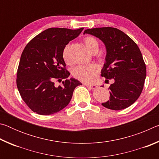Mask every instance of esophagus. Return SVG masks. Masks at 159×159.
I'll return each instance as SVG.
<instances>
[{"label":"esophagus","instance_id":"obj_1","mask_svg":"<svg viewBox=\"0 0 159 159\" xmlns=\"http://www.w3.org/2000/svg\"><path fill=\"white\" fill-rule=\"evenodd\" d=\"M84 85L85 86H87V87H90L91 89H95V88H98V86L95 85H90V84H88V83H84Z\"/></svg>","mask_w":159,"mask_h":159}]
</instances>
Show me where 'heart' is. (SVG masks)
Wrapping results in <instances>:
<instances>
[{"label":"heart","mask_w":159,"mask_h":159,"mask_svg":"<svg viewBox=\"0 0 159 159\" xmlns=\"http://www.w3.org/2000/svg\"><path fill=\"white\" fill-rule=\"evenodd\" d=\"M84 43L89 52L93 53L94 51H98L99 43L98 41L92 36H87L84 39ZM62 57L66 63L70 62L69 57V45H66L64 47L62 52ZM99 71V67L91 64V65L78 66L72 70V75L82 81L86 83L93 82L95 79L96 74Z\"/></svg>","instance_id":"1"}]
</instances>
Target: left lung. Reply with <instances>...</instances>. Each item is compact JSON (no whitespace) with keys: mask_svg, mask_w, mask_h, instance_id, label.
Here are the masks:
<instances>
[{"mask_svg":"<svg viewBox=\"0 0 159 159\" xmlns=\"http://www.w3.org/2000/svg\"><path fill=\"white\" fill-rule=\"evenodd\" d=\"M85 34L104 43L107 55L101 76L114 80L109 86V100L102 105L112 110L130 107L140 95L147 75L146 65L138 45L128 35L113 27L86 29Z\"/></svg>","mask_w":159,"mask_h":159,"instance_id":"left-lung-1","label":"left lung"}]
</instances>
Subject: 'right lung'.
<instances>
[{"label": "right lung", "instance_id": "add662e5", "mask_svg": "<svg viewBox=\"0 0 159 159\" xmlns=\"http://www.w3.org/2000/svg\"><path fill=\"white\" fill-rule=\"evenodd\" d=\"M79 29L50 28L29 42L21 53L17 86L21 98L34 112L50 115L68 105L79 80L71 78L62 57L64 47L79 36ZM65 81L55 87L53 80Z\"/></svg>", "mask_w": 159, "mask_h": 159}]
</instances>
